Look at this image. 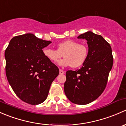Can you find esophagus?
<instances>
[{"label":"esophagus","instance_id":"esophagus-1","mask_svg":"<svg viewBox=\"0 0 126 126\" xmlns=\"http://www.w3.org/2000/svg\"><path fill=\"white\" fill-rule=\"evenodd\" d=\"M59 73H60V74H61V75H63V74H64V71H63V70H62V69H60V71H59Z\"/></svg>","mask_w":126,"mask_h":126}]
</instances>
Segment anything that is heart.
Here are the masks:
<instances>
[{
	"mask_svg": "<svg viewBox=\"0 0 126 126\" xmlns=\"http://www.w3.org/2000/svg\"><path fill=\"white\" fill-rule=\"evenodd\" d=\"M44 57L52 63H55L62 56L64 57L58 62L61 66H69L77 68L85 62L88 55L87 47L77 41L68 39L57 44V50L49 47L43 49Z\"/></svg>",
	"mask_w": 126,
	"mask_h": 126,
	"instance_id": "heart-1",
	"label": "heart"
}]
</instances>
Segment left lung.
<instances>
[{
	"mask_svg": "<svg viewBox=\"0 0 126 126\" xmlns=\"http://www.w3.org/2000/svg\"><path fill=\"white\" fill-rule=\"evenodd\" d=\"M77 38L87 41V58L80 69L67 71L64 91L71 102L85 105L98 98L105 90L113 58L110 44L101 35L88 31Z\"/></svg>",
	"mask_w": 126,
	"mask_h": 126,
	"instance_id": "1",
	"label": "left lung"
}]
</instances>
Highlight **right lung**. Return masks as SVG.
<instances>
[{
  "instance_id": "add662e5",
  "label": "right lung",
  "mask_w": 126,
  "mask_h": 126,
  "mask_svg": "<svg viewBox=\"0 0 126 126\" xmlns=\"http://www.w3.org/2000/svg\"><path fill=\"white\" fill-rule=\"evenodd\" d=\"M52 42L33 33L15 36L5 52L6 76L17 97L31 105L46 99L59 69L43 54V49Z\"/></svg>"
}]
</instances>
